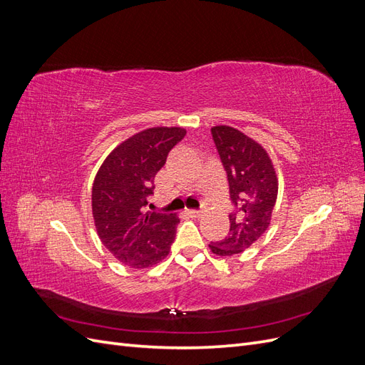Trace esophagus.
Wrapping results in <instances>:
<instances>
[{"instance_id": "1", "label": "esophagus", "mask_w": 365, "mask_h": 365, "mask_svg": "<svg viewBox=\"0 0 365 365\" xmlns=\"http://www.w3.org/2000/svg\"><path fill=\"white\" fill-rule=\"evenodd\" d=\"M185 212H187V215H190L192 217H197V216L202 215V210H195V208H187Z\"/></svg>"}]
</instances>
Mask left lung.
I'll return each instance as SVG.
<instances>
[{"label": "left lung", "mask_w": 365, "mask_h": 365, "mask_svg": "<svg viewBox=\"0 0 365 365\" xmlns=\"http://www.w3.org/2000/svg\"><path fill=\"white\" fill-rule=\"evenodd\" d=\"M212 137L227 172L230 200L228 235L210 244L217 256H235L250 248L271 222L279 181L272 161L257 141L231 126L212 128Z\"/></svg>", "instance_id": "obj_1"}]
</instances>
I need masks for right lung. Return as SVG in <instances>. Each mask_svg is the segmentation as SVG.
Segmentation results:
<instances>
[{
	"label": "right lung",
	"instance_id": "right-lung-1",
	"mask_svg": "<svg viewBox=\"0 0 365 365\" xmlns=\"http://www.w3.org/2000/svg\"><path fill=\"white\" fill-rule=\"evenodd\" d=\"M184 135L182 128L141 130L109 153L96 175L91 200L97 235L130 268L152 267L170 251L178 216L146 213V205L155 175Z\"/></svg>",
	"mask_w": 365,
	"mask_h": 365
}]
</instances>
